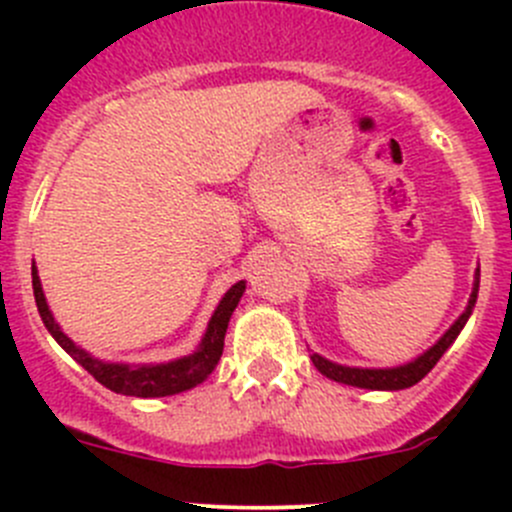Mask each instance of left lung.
Segmentation results:
<instances>
[{
  "mask_svg": "<svg viewBox=\"0 0 512 512\" xmlns=\"http://www.w3.org/2000/svg\"><path fill=\"white\" fill-rule=\"evenodd\" d=\"M478 285H480V270H476V282H473V294H471V299H468L466 312H463L461 317H458V322L453 324V327L448 329V332L443 334L441 339H438V344H433V347L428 349L426 354L418 356V359L411 361V364L396 366V369H352V366L332 364V361H327V359H324V356L312 354L314 366H317V369L322 371V374L327 376V379L339 381V384L359 386V389H381V391L409 389V386L418 384V381H421L423 376H426L428 371H431L433 366L438 364V359H441V356L446 354V349L451 347L453 339H456L458 334H461L463 324L468 322V317H471L473 307H476Z\"/></svg>",
  "mask_w": 512,
  "mask_h": 512,
  "instance_id": "left-lung-1",
  "label": "left lung"
}]
</instances>
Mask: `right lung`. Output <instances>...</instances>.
I'll use <instances>...</instances> for the list:
<instances>
[{"mask_svg": "<svg viewBox=\"0 0 512 512\" xmlns=\"http://www.w3.org/2000/svg\"><path fill=\"white\" fill-rule=\"evenodd\" d=\"M32 287H34V299L36 309L41 314V322L49 329L51 337L61 344V349H66V354L74 356L86 371L103 384L106 389L116 391L123 396H141V399H153V396H170L180 394V391H188L193 386H198L210 371L215 369V364L223 356L225 347V332L227 322H230V314L235 312L237 302H240L242 292H245V282H237L225 292V297L220 299L218 309H215L213 319L208 324V332H205L203 344L195 354L183 356V359L168 361V364H156V366H128V364H103V361L94 359L84 352V349L76 347L69 337L59 329V324L51 317L49 307H46L44 292H41L39 275H36V267H32Z\"/></svg>", "mask_w": 512, "mask_h": 512, "instance_id": "right-lung-1", "label": "right lung"}]
</instances>
